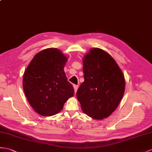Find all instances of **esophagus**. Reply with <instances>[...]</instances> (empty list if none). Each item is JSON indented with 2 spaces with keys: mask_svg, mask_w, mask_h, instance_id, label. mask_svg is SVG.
Listing matches in <instances>:
<instances>
[{
  "mask_svg": "<svg viewBox=\"0 0 152 152\" xmlns=\"http://www.w3.org/2000/svg\"><path fill=\"white\" fill-rule=\"evenodd\" d=\"M73 87H74V89H75V92L76 93L77 89H78V86H76V85H74Z\"/></svg>",
  "mask_w": 152,
  "mask_h": 152,
  "instance_id": "obj_1",
  "label": "esophagus"
}]
</instances>
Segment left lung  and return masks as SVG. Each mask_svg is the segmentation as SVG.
<instances>
[{"mask_svg": "<svg viewBox=\"0 0 152 152\" xmlns=\"http://www.w3.org/2000/svg\"><path fill=\"white\" fill-rule=\"evenodd\" d=\"M83 71L84 82L76 93L82 111L96 120L107 117L124 93L122 70L108 53L95 48L85 56Z\"/></svg>", "mask_w": 152, "mask_h": 152, "instance_id": "obj_1", "label": "left lung"}]
</instances>
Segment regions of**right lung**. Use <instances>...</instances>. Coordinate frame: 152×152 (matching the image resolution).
I'll use <instances>...</instances> for the list:
<instances>
[{"label":"right lung","mask_w":152,"mask_h":152,"mask_svg":"<svg viewBox=\"0 0 152 152\" xmlns=\"http://www.w3.org/2000/svg\"><path fill=\"white\" fill-rule=\"evenodd\" d=\"M67 58L57 48H48L34 56L23 75V89L35 111L50 116L61 111L74 88L63 66Z\"/></svg>","instance_id":"right-lung-1"}]
</instances>
